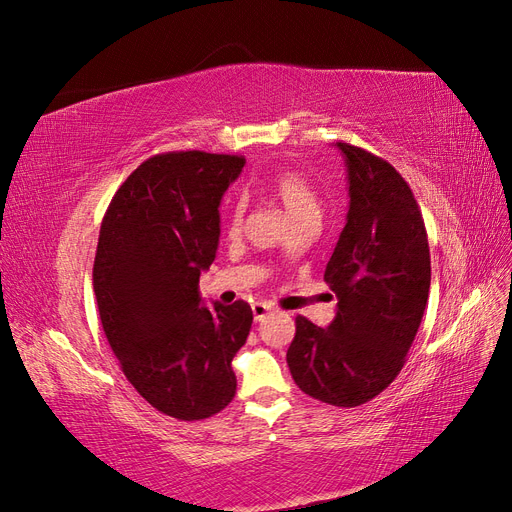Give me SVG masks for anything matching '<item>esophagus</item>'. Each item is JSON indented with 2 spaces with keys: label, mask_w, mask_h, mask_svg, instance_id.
<instances>
[{
  "label": "esophagus",
  "mask_w": 512,
  "mask_h": 512,
  "mask_svg": "<svg viewBox=\"0 0 512 512\" xmlns=\"http://www.w3.org/2000/svg\"><path fill=\"white\" fill-rule=\"evenodd\" d=\"M271 312H273V307L267 305V303H254L252 305V314H254L256 322H262Z\"/></svg>",
  "instance_id": "1"
}]
</instances>
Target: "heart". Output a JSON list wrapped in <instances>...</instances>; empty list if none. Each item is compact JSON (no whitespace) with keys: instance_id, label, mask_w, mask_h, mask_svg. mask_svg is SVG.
<instances>
[{"instance_id":"b5f03b06","label":"heart","mask_w":512,"mask_h":512,"mask_svg":"<svg viewBox=\"0 0 512 512\" xmlns=\"http://www.w3.org/2000/svg\"><path fill=\"white\" fill-rule=\"evenodd\" d=\"M265 192L280 203L284 213L288 215V220L301 222V220H318L320 218V203L318 196L314 192L312 185H309L299 173H294L290 168H280L271 173L265 183H262ZM243 220V205L241 203H232L226 215V226L228 232L239 230Z\"/></svg>"}]
</instances>
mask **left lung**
I'll return each instance as SVG.
<instances>
[{
    "label": "left lung",
    "mask_w": 512,
    "mask_h": 512,
    "mask_svg": "<svg viewBox=\"0 0 512 512\" xmlns=\"http://www.w3.org/2000/svg\"><path fill=\"white\" fill-rule=\"evenodd\" d=\"M337 149L350 196L346 226L324 269L337 312L324 329L297 316L286 361L305 395L354 408L380 395L404 367L429 299L431 258L406 179L361 147Z\"/></svg>",
    "instance_id": "left-lung-1"
}]
</instances>
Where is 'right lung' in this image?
Segmentation results:
<instances>
[{
  "instance_id": "right-lung-1",
  "label": "right lung",
  "mask_w": 512,
  "mask_h": 512,
  "mask_svg": "<svg viewBox=\"0 0 512 512\" xmlns=\"http://www.w3.org/2000/svg\"><path fill=\"white\" fill-rule=\"evenodd\" d=\"M245 164L205 151L158 153L121 183L100 226L94 292L104 335L145 401L179 421L224 410L252 307L200 299L220 243V200Z\"/></svg>"
}]
</instances>
